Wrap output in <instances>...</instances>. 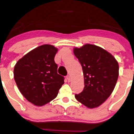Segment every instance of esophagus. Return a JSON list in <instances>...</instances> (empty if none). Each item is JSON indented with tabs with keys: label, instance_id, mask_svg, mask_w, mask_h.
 I'll return each mask as SVG.
<instances>
[{
	"label": "esophagus",
	"instance_id": "1",
	"mask_svg": "<svg viewBox=\"0 0 134 134\" xmlns=\"http://www.w3.org/2000/svg\"><path fill=\"white\" fill-rule=\"evenodd\" d=\"M66 78H67V80H68V82H70V81H71L70 76V75H67V77H66Z\"/></svg>",
	"mask_w": 134,
	"mask_h": 134
}]
</instances>
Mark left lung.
I'll return each instance as SVG.
<instances>
[{"label":"left lung","mask_w":134,"mask_h":134,"mask_svg":"<svg viewBox=\"0 0 134 134\" xmlns=\"http://www.w3.org/2000/svg\"><path fill=\"white\" fill-rule=\"evenodd\" d=\"M74 53L82 67L85 84L83 90L75 97L87 108H97L114 90L119 76L118 62L107 51L90 44L74 47Z\"/></svg>","instance_id":"obj_1"}]
</instances>
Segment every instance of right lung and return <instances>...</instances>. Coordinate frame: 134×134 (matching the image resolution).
<instances>
[{
  "instance_id": "right-lung-1",
  "label": "right lung",
  "mask_w": 134,
  "mask_h": 134,
  "mask_svg": "<svg viewBox=\"0 0 134 134\" xmlns=\"http://www.w3.org/2000/svg\"><path fill=\"white\" fill-rule=\"evenodd\" d=\"M57 51L52 45L40 46L19 59L14 67V79L20 91L36 106H43L54 99L64 83L54 62Z\"/></svg>"
}]
</instances>
